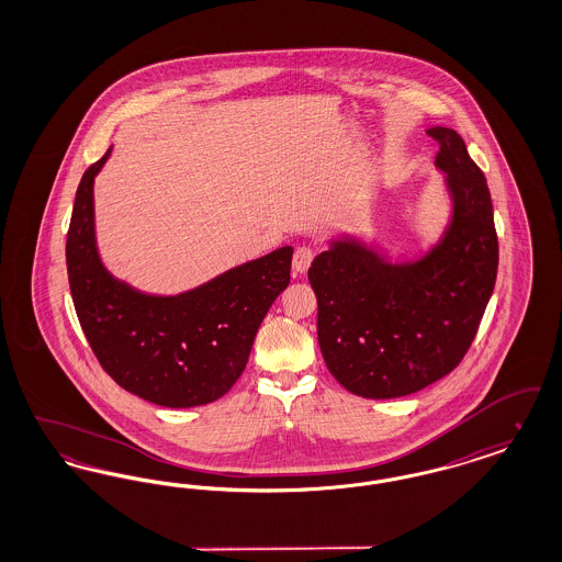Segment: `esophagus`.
<instances>
[{
	"mask_svg": "<svg viewBox=\"0 0 562 562\" xmlns=\"http://www.w3.org/2000/svg\"><path fill=\"white\" fill-rule=\"evenodd\" d=\"M314 261V248L303 244V246H296L293 255V269L296 273H305L310 266Z\"/></svg>",
	"mask_w": 562,
	"mask_h": 562,
	"instance_id": "esophagus-1",
	"label": "esophagus"
}]
</instances>
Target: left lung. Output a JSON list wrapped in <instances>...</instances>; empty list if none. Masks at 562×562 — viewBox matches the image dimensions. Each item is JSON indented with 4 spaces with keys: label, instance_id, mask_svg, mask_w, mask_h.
I'll list each match as a JSON object with an SVG mask.
<instances>
[{
    "label": "left lung",
    "instance_id": "left-lung-1",
    "mask_svg": "<svg viewBox=\"0 0 562 562\" xmlns=\"http://www.w3.org/2000/svg\"><path fill=\"white\" fill-rule=\"evenodd\" d=\"M451 218L417 259L392 263L364 241H328L307 271L318 299V344L356 396L385 401L451 373L472 346L497 278L499 246L481 168L453 128L434 126Z\"/></svg>",
    "mask_w": 562,
    "mask_h": 562
}]
</instances>
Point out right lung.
Listing matches in <instances>:
<instances>
[{"instance_id":"add662e5","label":"right lung","mask_w":562,"mask_h":562,"mask_svg":"<svg viewBox=\"0 0 562 562\" xmlns=\"http://www.w3.org/2000/svg\"><path fill=\"white\" fill-rule=\"evenodd\" d=\"M81 177L67 232V273L81 330L105 373L168 408L218 401L238 381L271 303L291 282L293 246L227 269L188 293H140L113 278L94 232V179Z\"/></svg>"}]
</instances>
